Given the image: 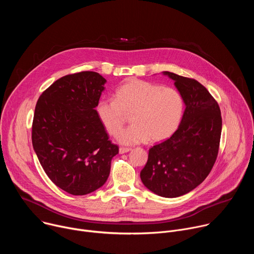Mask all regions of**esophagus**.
Segmentation results:
<instances>
[{"label": "esophagus", "mask_w": 254, "mask_h": 254, "mask_svg": "<svg viewBox=\"0 0 254 254\" xmlns=\"http://www.w3.org/2000/svg\"><path fill=\"white\" fill-rule=\"evenodd\" d=\"M129 151H131L130 148H120V154H126Z\"/></svg>", "instance_id": "esophagus-1"}]
</instances>
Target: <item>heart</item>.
I'll return each mask as SVG.
<instances>
[{
  "instance_id": "1",
  "label": "heart",
  "mask_w": 254,
  "mask_h": 254,
  "mask_svg": "<svg viewBox=\"0 0 254 254\" xmlns=\"http://www.w3.org/2000/svg\"><path fill=\"white\" fill-rule=\"evenodd\" d=\"M183 112L184 101L176 89L139 79L120 86L115 99L101 98L96 104L97 117L111 135L118 134L126 113L133 115V125L118 135L127 146L167 139L178 128Z\"/></svg>"
}]
</instances>
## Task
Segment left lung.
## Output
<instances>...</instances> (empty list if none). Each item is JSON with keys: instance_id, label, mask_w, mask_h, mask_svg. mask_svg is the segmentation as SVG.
I'll return each instance as SVG.
<instances>
[{"instance_id": "left-lung-1", "label": "left lung", "mask_w": 254, "mask_h": 254, "mask_svg": "<svg viewBox=\"0 0 254 254\" xmlns=\"http://www.w3.org/2000/svg\"><path fill=\"white\" fill-rule=\"evenodd\" d=\"M163 74L175 81L185 111L173 135L150 149L140 180L153 193L176 198L194 190L209 175L218 155L222 119L218 103L197 80L169 71Z\"/></svg>"}]
</instances>
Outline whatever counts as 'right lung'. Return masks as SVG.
<instances>
[{"mask_svg":"<svg viewBox=\"0 0 254 254\" xmlns=\"http://www.w3.org/2000/svg\"><path fill=\"white\" fill-rule=\"evenodd\" d=\"M105 82L93 71L63 76L35 107L34 151L49 179L71 195H86L103 186L119 154L95 110Z\"/></svg>","mask_w":254,"mask_h":254,"instance_id":"add662e5","label":"right lung"}]
</instances>
